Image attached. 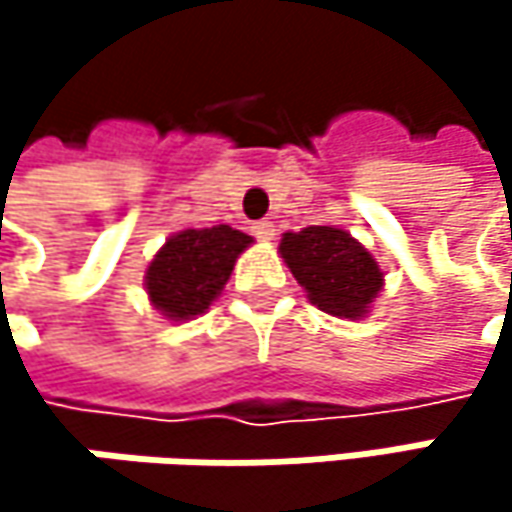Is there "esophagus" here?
I'll return each mask as SVG.
<instances>
[{
  "instance_id": "esophagus-1",
  "label": "esophagus",
  "mask_w": 512,
  "mask_h": 512,
  "mask_svg": "<svg viewBox=\"0 0 512 512\" xmlns=\"http://www.w3.org/2000/svg\"><path fill=\"white\" fill-rule=\"evenodd\" d=\"M252 234H255L257 240H272L275 237V225L272 222H255L252 225Z\"/></svg>"
}]
</instances>
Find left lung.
<instances>
[{"mask_svg": "<svg viewBox=\"0 0 512 512\" xmlns=\"http://www.w3.org/2000/svg\"><path fill=\"white\" fill-rule=\"evenodd\" d=\"M278 252L308 299L341 320H361L385 284L376 257L335 225H308L296 234L287 231Z\"/></svg>", "mask_w": 512, "mask_h": 512, "instance_id": "1", "label": "left lung"}]
</instances>
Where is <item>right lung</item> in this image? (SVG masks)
Segmentation results:
<instances>
[{
  "label": "right lung",
  "mask_w": 512,
  "mask_h": 512,
  "mask_svg": "<svg viewBox=\"0 0 512 512\" xmlns=\"http://www.w3.org/2000/svg\"><path fill=\"white\" fill-rule=\"evenodd\" d=\"M255 240L231 225L186 228L165 240L145 272V290L165 320L183 323L204 314L228 284L237 257Z\"/></svg>",
  "instance_id": "right-lung-1"
}]
</instances>
